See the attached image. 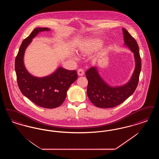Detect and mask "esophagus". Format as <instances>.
<instances>
[{
  "label": "esophagus",
  "instance_id": "34e87169",
  "mask_svg": "<svg viewBox=\"0 0 159 159\" xmlns=\"http://www.w3.org/2000/svg\"><path fill=\"white\" fill-rule=\"evenodd\" d=\"M77 74L79 76H83L84 75V71H83V69H79L78 71H77Z\"/></svg>",
  "mask_w": 159,
  "mask_h": 159
}]
</instances>
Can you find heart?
<instances>
[{
  "label": "heart",
  "instance_id": "obj_1",
  "mask_svg": "<svg viewBox=\"0 0 159 159\" xmlns=\"http://www.w3.org/2000/svg\"><path fill=\"white\" fill-rule=\"evenodd\" d=\"M102 41L97 38H90L86 40L79 47V52L82 55H88L97 50L102 45Z\"/></svg>",
  "mask_w": 159,
  "mask_h": 159
}]
</instances>
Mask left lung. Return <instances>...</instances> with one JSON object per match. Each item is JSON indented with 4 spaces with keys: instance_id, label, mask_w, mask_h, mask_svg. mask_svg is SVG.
I'll list each match as a JSON object with an SVG mask.
<instances>
[{
    "instance_id": "obj_1",
    "label": "left lung",
    "mask_w": 159,
    "mask_h": 159,
    "mask_svg": "<svg viewBox=\"0 0 159 159\" xmlns=\"http://www.w3.org/2000/svg\"><path fill=\"white\" fill-rule=\"evenodd\" d=\"M124 45L134 53L135 61L134 71L128 82L123 85L113 86L108 84L99 73L96 66L86 72L88 80L87 95L91 102L97 107L107 108L120 104L136 89L141 70V60L136 40L125 29L122 28Z\"/></svg>"
}]
</instances>
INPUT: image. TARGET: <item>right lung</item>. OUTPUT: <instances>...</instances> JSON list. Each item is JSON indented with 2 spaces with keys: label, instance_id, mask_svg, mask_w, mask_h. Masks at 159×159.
I'll use <instances>...</instances> for the list:
<instances>
[{
  "label": "right lung",
  "instance_id": "1",
  "mask_svg": "<svg viewBox=\"0 0 159 159\" xmlns=\"http://www.w3.org/2000/svg\"><path fill=\"white\" fill-rule=\"evenodd\" d=\"M49 31L48 27H37L23 40L15 58V70L18 87L25 97L41 107L54 108L63 103L69 87L77 79L76 70L58 67L51 75L39 77L30 74L24 62L25 51L32 39L40 32Z\"/></svg>",
  "mask_w": 159,
  "mask_h": 159
}]
</instances>
